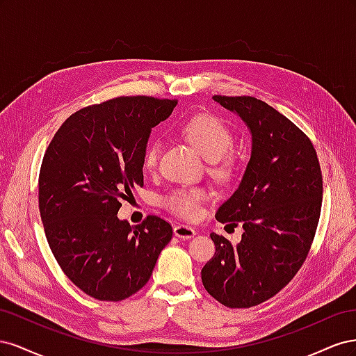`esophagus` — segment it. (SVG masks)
<instances>
[{"label": "esophagus", "mask_w": 356, "mask_h": 356, "mask_svg": "<svg viewBox=\"0 0 356 356\" xmlns=\"http://www.w3.org/2000/svg\"><path fill=\"white\" fill-rule=\"evenodd\" d=\"M174 233L181 239H190L196 234V230L190 227V225H187V224H178L174 227Z\"/></svg>", "instance_id": "obj_1"}]
</instances>
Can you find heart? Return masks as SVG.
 <instances>
[{
    "instance_id": "1",
    "label": "heart",
    "mask_w": 356,
    "mask_h": 356,
    "mask_svg": "<svg viewBox=\"0 0 356 356\" xmlns=\"http://www.w3.org/2000/svg\"><path fill=\"white\" fill-rule=\"evenodd\" d=\"M179 131L204 159L209 160L208 170L212 177L225 181L233 175L236 160L227 153L233 145V134L220 117L212 114L193 115L181 124ZM160 156L161 141L159 138H153L145 147L143 159L144 168L147 170H154L159 166ZM204 199H207L204 188L181 187L169 191L161 203L179 217L193 220L199 217L200 203Z\"/></svg>"
}]
</instances>
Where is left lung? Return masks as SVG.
Listing matches in <instances>:
<instances>
[{
	"label": "left lung",
	"mask_w": 356,
	"mask_h": 356,
	"mask_svg": "<svg viewBox=\"0 0 356 356\" xmlns=\"http://www.w3.org/2000/svg\"><path fill=\"white\" fill-rule=\"evenodd\" d=\"M213 99L238 114L252 134L239 188L215 218L238 227L242 241L211 233L215 254L202 268L204 289L227 307H252L276 296L306 261L322 207V172L307 135L254 96Z\"/></svg>",
	"instance_id": "1"
}]
</instances>
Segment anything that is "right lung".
Here are the masks:
<instances>
[{
  "label": "right lung",
  "mask_w": 356,
  "mask_h": 356,
  "mask_svg": "<svg viewBox=\"0 0 356 356\" xmlns=\"http://www.w3.org/2000/svg\"><path fill=\"white\" fill-rule=\"evenodd\" d=\"M177 104L120 96L84 106L42 157L38 207L49 246L70 281L96 300L120 301L141 289L172 239V225L157 215L131 225L117 212L144 186L149 132Z\"/></svg>",
  "instance_id": "add662e5"
}]
</instances>
